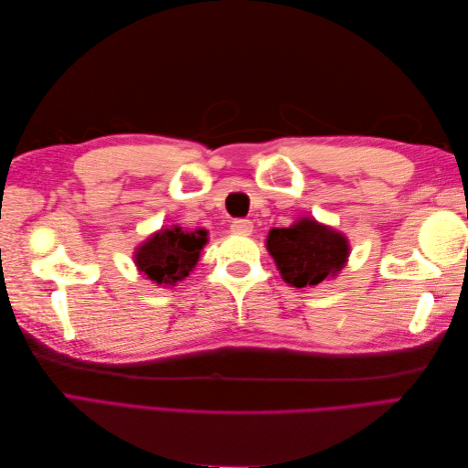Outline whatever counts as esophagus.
Here are the masks:
<instances>
[{
  "label": "esophagus",
  "instance_id": "esophagus-1",
  "mask_svg": "<svg viewBox=\"0 0 468 468\" xmlns=\"http://www.w3.org/2000/svg\"><path fill=\"white\" fill-rule=\"evenodd\" d=\"M230 230H232V234H238V236H250L253 230V224L246 218H236L230 224Z\"/></svg>",
  "mask_w": 468,
  "mask_h": 468
}]
</instances>
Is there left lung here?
I'll use <instances>...</instances> for the list:
<instances>
[{
  "mask_svg": "<svg viewBox=\"0 0 468 468\" xmlns=\"http://www.w3.org/2000/svg\"><path fill=\"white\" fill-rule=\"evenodd\" d=\"M265 246L281 277L296 289L314 287L335 277L349 256L347 238L313 218L296 220L289 229L269 230Z\"/></svg>",
  "mask_w": 468,
  "mask_h": 468,
  "instance_id": "obj_1",
  "label": "left lung"
}]
</instances>
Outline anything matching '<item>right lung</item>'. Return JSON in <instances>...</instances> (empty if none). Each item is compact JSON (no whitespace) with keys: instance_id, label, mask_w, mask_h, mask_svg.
I'll return each instance as SVG.
<instances>
[{"instance_id":"1","label":"right lung","mask_w":468,"mask_h":468,"mask_svg":"<svg viewBox=\"0 0 468 468\" xmlns=\"http://www.w3.org/2000/svg\"><path fill=\"white\" fill-rule=\"evenodd\" d=\"M207 230H183L181 226L162 229L152 234L134 251L138 271L158 285H176L186 279L199 261L201 250L208 242Z\"/></svg>"}]
</instances>
